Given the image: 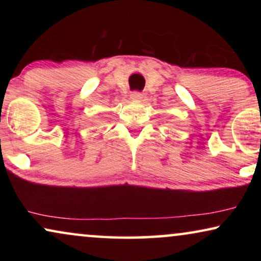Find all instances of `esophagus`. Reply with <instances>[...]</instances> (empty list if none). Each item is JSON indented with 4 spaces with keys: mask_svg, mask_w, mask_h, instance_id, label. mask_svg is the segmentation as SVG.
I'll return each mask as SVG.
<instances>
[{
    "mask_svg": "<svg viewBox=\"0 0 261 261\" xmlns=\"http://www.w3.org/2000/svg\"><path fill=\"white\" fill-rule=\"evenodd\" d=\"M130 99H133V101H141L142 99V94L141 92H138V91H134L130 94Z\"/></svg>",
    "mask_w": 261,
    "mask_h": 261,
    "instance_id": "34e87169",
    "label": "esophagus"
}]
</instances>
